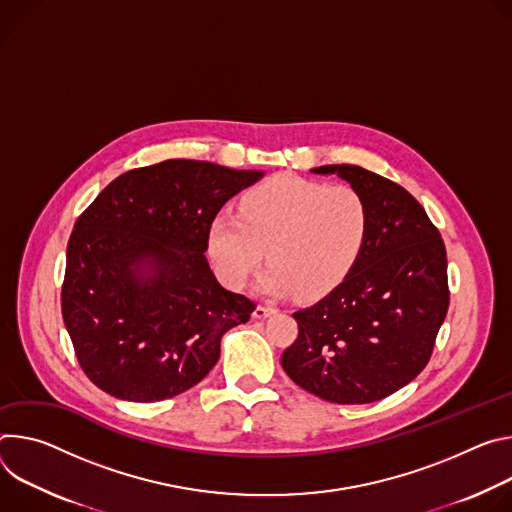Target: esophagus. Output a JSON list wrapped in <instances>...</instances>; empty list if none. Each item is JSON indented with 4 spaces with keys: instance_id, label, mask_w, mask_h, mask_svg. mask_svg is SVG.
Listing matches in <instances>:
<instances>
[{
    "instance_id": "esophagus-1",
    "label": "esophagus",
    "mask_w": 512,
    "mask_h": 512,
    "mask_svg": "<svg viewBox=\"0 0 512 512\" xmlns=\"http://www.w3.org/2000/svg\"><path fill=\"white\" fill-rule=\"evenodd\" d=\"M274 311H276V307H272V305H258V307L254 309V317H256V319H264V317L272 315Z\"/></svg>"
}]
</instances>
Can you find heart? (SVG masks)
Masks as SVG:
<instances>
[{"label":"heart","mask_w":512,"mask_h":512,"mask_svg":"<svg viewBox=\"0 0 512 512\" xmlns=\"http://www.w3.org/2000/svg\"><path fill=\"white\" fill-rule=\"evenodd\" d=\"M368 236L370 207L358 189L280 175L250 189L238 215L211 221L209 254L227 285L244 287L266 250L264 289L313 299L352 272Z\"/></svg>","instance_id":"obj_1"}]
</instances>
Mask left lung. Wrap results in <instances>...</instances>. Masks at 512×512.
Instances as JSON below:
<instances>
[{
	"label": "left lung",
	"instance_id": "8db88e82",
	"mask_svg": "<svg viewBox=\"0 0 512 512\" xmlns=\"http://www.w3.org/2000/svg\"><path fill=\"white\" fill-rule=\"evenodd\" d=\"M370 207L366 248L339 285L293 313L295 342L280 364L307 392L337 405H366L409 384L429 362L447 315V256L421 203L356 164H327Z\"/></svg>",
	"mask_w": 512,
	"mask_h": 512
}]
</instances>
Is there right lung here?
Returning a JSON list of instances; mask_svg holds the SVG:
<instances>
[{"label":"right lung","instance_id":"right-lung-1","mask_svg":"<svg viewBox=\"0 0 512 512\" xmlns=\"http://www.w3.org/2000/svg\"><path fill=\"white\" fill-rule=\"evenodd\" d=\"M260 179V170L173 158L128 170L79 215L61 307L97 388L156 403L209 374L223 333L256 309L211 272L209 227L225 201Z\"/></svg>","mask_w":512,"mask_h":512}]
</instances>
